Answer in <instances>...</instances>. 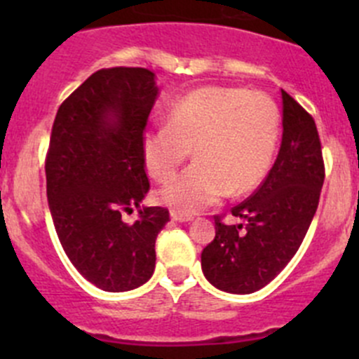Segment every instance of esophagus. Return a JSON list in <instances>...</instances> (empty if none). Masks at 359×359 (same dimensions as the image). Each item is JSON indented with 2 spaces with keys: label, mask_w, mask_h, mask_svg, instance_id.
<instances>
[{
  "label": "esophagus",
  "mask_w": 359,
  "mask_h": 359,
  "mask_svg": "<svg viewBox=\"0 0 359 359\" xmlns=\"http://www.w3.org/2000/svg\"><path fill=\"white\" fill-rule=\"evenodd\" d=\"M170 217H172V220H175V222H189V220H193V217L191 215H184V213L175 212V210L170 213Z\"/></svg>",
  "instance_id": "esophagus-1"
}]
</instances>
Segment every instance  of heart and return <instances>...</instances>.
Listing matches in <instances>:
<instances>
[{"mask_svg":"<svg viewBox=\"0 0 359 359\" xmlns=\"http://www.w3.org/2000/svg\"><path fill=\"white\" fill-rule=\"evenodd\" d=\"M165 118L166 125L146 130L140 139L151 179L168 182L191 149L196 159L158 193L170 208L191 215L262 182L280 133V112L266 93L203 86L173 100Z\"/></svg>","mask_w":359,"mask_h":359,"instance_id":"obj_1","label":"heart"}]
</instances>
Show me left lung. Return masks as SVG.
I'll use <instances>...</instances> for the list:
<instances>
[{
	"instance_id": "1",
	"label": "left lung",
	"mask_w": 359,
	"mask_h": 359,
	"mask_svg": "<svg viewBox=\"0 0 359 359\" xmlns=\"http://www.w3.org/2000/svg\"><path fill=\"white\" fill-rule=\"evenodd\" d=\"M283 97V139L259 189L231 210L243 222L215 215V238L201 252V269L219 290L253 293L285 269L302 245L320 203L325 163L316 123L293 97Z\"/></svg>"
}]
</instances>
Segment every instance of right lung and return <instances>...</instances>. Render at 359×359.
Wrapping results in <instances>:
<instances>
[{
	"instance_id": "obj_1",
	"label": "right lung",
	"mask_w": 359,
	"mask_h": 359,
	"mask_svg": "<svg viewBox=\"0 0 359 359\" xmlns=\"http://www.w3.org/2000/svg\"><path fill=\"white\" fill-rule=\"evenodd\" d=\"M156 97L149 69H100L53 121L45 159L53 226L72 266L100 290H133L153 276L154 243L170 220L161 206H144L133 224L121 219L149 191L140 139Z\"/></svg>"
}]
</instances>
